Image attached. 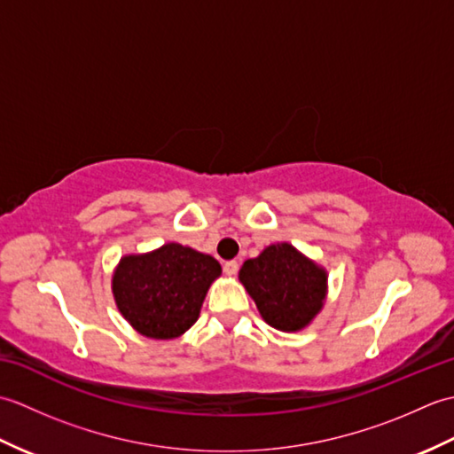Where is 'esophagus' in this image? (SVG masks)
<instances>
[{
  "instance_id": "obj_1",
  "label": "esophagus",
  "mask_w": 454,
  "mask_h": 454,
  "mask_svg": "<svg viewBox=\"0 0 454 454\" xmlns=\"http://www.w3.org/2000/svg\"><path fill=\"white\" fill-rule=\"evenodd\" d=\"M238 262H226L224 263V273L228 275V277H234L236 273H238Z\"/></svg>"
}]
</instances>
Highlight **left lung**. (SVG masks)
I'll return each instance as SVG.
<instances>
[{"instance_id": "obj_1", "label": "left lung", "mask_w": 454, "mask_h": 454, "mask_svg": "<svg viewBox=\"0 0 454 454\" xmlns=\"http://www.w3.org/2000/svg\"><path fill=\"white\" fill-rule=\"evenodd\" d=\"M239 283L254 298L263 320L281 332H301L322 312L327 296V271L288 244L267 246L244 262Z\"/></svg>"}]
</instances>
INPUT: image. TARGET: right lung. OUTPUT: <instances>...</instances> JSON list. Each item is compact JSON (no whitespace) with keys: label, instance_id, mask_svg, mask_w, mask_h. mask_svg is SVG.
I'll return each instance as SVG.
<instances>
[{"label":"right lung","instance_id":"add662e5","mask_svg":"<svg viewBox=\"0 0 454 454\" xmlns=\"http://www.w3.org/2000/svg\"><path fill=\"white\" fill-rule=\"evenodd\" d=\"M222 275L212 255L168 242L122 255L113 271V296L134 330L150 340H176L199 320L210 285Z\"/></svg>","mask_w":454,"mask_h":454}]
</instances>
